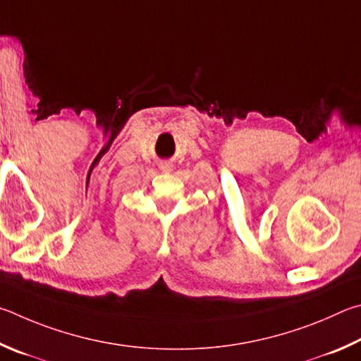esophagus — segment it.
Listing matches in <instances>:
<instances>
[{
    "instance_id": "obj_1",
    "label": "esophagus",
    "mask_w": 361,
    "mask_h": 361,
    "mask_svg": "<svg viewBox=\"0 0 361 361\" xmlns=\"http://www.w3.org/2000/svg\"><path fill=\"white\" fill-rule=\"evenodd\" d=\"M171 168H173V166H171L169 163H161V164H160V169H161V171H166V173H168V171H171Z\"/></svg>"
}]
</instances>
